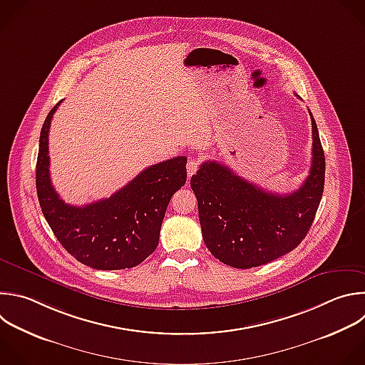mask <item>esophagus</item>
<instances>
[{"instance_id": "obj_1", "label": "esophagus", "mask_w": 365, "mask_h": 365, "mask_svg": "<svg viewBox=\"0 0 365 365\" xmlns=\"http://www.w3.org/2000/svg\"><path fill=\"white\" fill-rule=\"evenodd\" d=\"M199 166H200L199 159H189V162H187V176L190 178L192 175H195L196 170L199 169Z\"/></svg>"}]
</instances>
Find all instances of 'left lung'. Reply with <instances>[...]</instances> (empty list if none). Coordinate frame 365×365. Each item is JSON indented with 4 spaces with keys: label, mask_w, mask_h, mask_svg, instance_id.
I'll return each instance as SVG.
<instances>
[{
    "label": "left lung",
    "mask_w": 365,
    "mask_h": 365,
    "mask_svg": "<svg viewBox=\"0 0 365 365\" xmlns=\"http://www.w3.org/2000/svg\"><path fill=\"white\" fill-rule=\"evenodd\" d=\"M309 115L312 163L295 192H267L213 160L192 176L205 245L220 262L239 269L261 267L295 250L307 236L325 180V156L311 111Z\"/></svg>",
    "instance_id": "left-lung-1"
}]
</instances>
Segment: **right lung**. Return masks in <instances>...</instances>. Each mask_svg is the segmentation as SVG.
I'll return each mask as SVG.
<instances>
[{"mask_svg": "<svg viewBox=\"0 0 365 365\" xmlns=\"http://www.w3.org/2000/svg\"><path fill=\"white\" fill-rule=\"evenodd\" d=\"M60 103L50 110L40 135L36 186L43 215L78 262L101 271L138 267L158 248L168 205L186 183L187 159L178 156L153 165L107 199L68 205L50 179L48 132Z\"/></svg>", "mask_w": 365, "mask_h": 365, "instance_id": "obj_1", "label": "right lung"}]
</instances>
